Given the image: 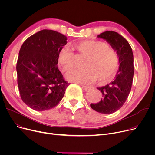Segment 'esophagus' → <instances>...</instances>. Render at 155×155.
<instances>
[{
    "label": "esophagus",
    "mask_w": 155,
    "mask_h": 155,
    "mask_svg": "<svg viewBox=\"0 0 155 155\" xmlns=\"http://www.w3.org/2000/svg\"><path fill=\"white\" fill-rule=\"evenodd\" d=\"M80 85H81V86L82 87V88L84 89V90H85V91H87V90H88V89L90 88V87H89V86L84 85V84H80Z\"/></svg>",
    "instance_id": "obj_1"
}]
</instances>
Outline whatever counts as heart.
Listing matches in <instances>:
<instances>
[{
  "mask_svg": "<svg viewBox=\"0 0 155 155\" xmlns=\"http://www.w3.org/2000/svg\"><path fill=\"white\" fill-rule=\"evenodd\" d=\"M78 56L86 58L84 70H74L66 76L70 82L85 84L109 82L116 76L119 67V57L116 50L100 41H85L73 45ZM76 57L70 49L64 48L58 56V63L63 72L68 73L75 67Z\"/></svg>",
  "mask_w": 155,
  "mask_h": 155,
  "instance_id": "1",
  "label": "heart"
}]
</instances>
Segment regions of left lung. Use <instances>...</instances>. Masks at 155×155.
<instances>
[{
    "label": "left lung",
    "mask_w": 155,
    "mask_h": 155,
    "mask_svg": "<svg viewBox=\"0 0 155 155\" xmlns=\"http://www.w3.org/2000/svg\"><path fill=\"white\" fill-rule=\"evenodd\" d=\"M97 38L106 41L119 57V67L114 80L97 88L102 92V98L99 102L91 104L94 110L109 114L123 107L131 92L134 76V56L127 41L117 32L107 31Z\"/></svg>",
    "instance_id": "obj_1"
}]
</instances>
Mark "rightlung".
<instances>
[{
	"instance_id": "add662e5",
	"label": "right lung",
	"mask_w": 155,
	"mask_h": 155,
	"mask_svg": "<svg viewBox=\"0 0 155 155\" xmlns=\"http://www.w3.org/2000/svg\"><path fill=\"white\" fill-rule=\"evenodd\" d=\"M67 38L53 30L43 29L22 44L16 66L18 84L22 101L36 111L54 107L70 84L57 67L58 56Z\"/></svg>"
}]
</instances>
